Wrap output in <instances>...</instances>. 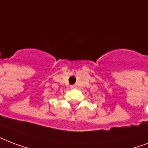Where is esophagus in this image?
Listing matches in <instances>:
<instances>
[{
	"label": "esophagus",
	"mask_w": 148,
	"mask_h": 148,
	"mask_svg": "<svg viewBox=\"0 0 148 148\" xmlns=\"http://www.w3.org/2000/svg\"><path fill=\"white\" fill-rule=\"evenodd\" d=\"M76 88H77L76 85H71V89H75Z\"/></svg>",
	"instance_id": "1"
}]
</instances>
